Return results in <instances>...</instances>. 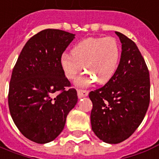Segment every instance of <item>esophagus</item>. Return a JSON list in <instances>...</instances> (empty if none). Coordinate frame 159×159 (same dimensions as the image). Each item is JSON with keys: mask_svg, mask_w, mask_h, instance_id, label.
I'll list each match as a JSON object with an SVG mask.
<instances>
[{"mask_svg": "<svg viewBox=\"0 0 159 159\" xmlns=\"http://www.w3.org/2000/svg\"><path fill=\"white\" fill-rule=\"evenodd\" d=\"M77 93H78V97L80 98H81L88 96V94H89V91L84 89H78L77 90Z\"/></svg>", "mask_w": 159, "mask_h": 159, "instance_id": "1", "label": "esophagus"}]
</instances>
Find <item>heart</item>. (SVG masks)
<instances>
[{
    "instance_id": "heart-1",
    "label": "heart",
    "mask_w": 159,
    "mask_h": 159,
    "mask_svg": "<svg viewBox=\"0 0 159 159\" xmlns=\"http://www.w3.org/2000/svg\"><path fill=\"white\" fill-rule=\"evenodd\" d=\"M120 48L115 38H89L74 47L71 55L63 54L61 64L67 78L74 80L84 66L87 73L77 79L78 86H87L96 80L104 84L114 75L120 62Z\"/></svg>"
}]
</instances>
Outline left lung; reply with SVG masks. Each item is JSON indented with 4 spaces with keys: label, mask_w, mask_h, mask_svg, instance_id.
Returning a JSON list of instances; mask_svg holds the SVG:
<instances>
[{
    "label": "left lung",
    "mask_w": 159,
    "mask_h": 159,
    "mask_svg": "<svg viewBox=\"0 0 159 159\" xmlns=\"http://www.w3.org/2000/svg\"><path fill=\"white\" fill-rule=\"evenodd\" d=\"M115 33L122 49L117 70L106 84L89 94L93 131L108 144L124 141L136 130L150 101L149 72L144 57L131 39Z\"/></svg>",
    "instance_id": "1"
}]
</instances>
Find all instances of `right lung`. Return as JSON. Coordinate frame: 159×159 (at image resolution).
Masks as SVG:
<instances>
[{"label": "right lung", "mask_w": 159, "mask_h": 159, "mask_svg": "<svg viewBox=\"0 0 159 159\" xmlns=\"http://www.w3.org/2000/svg\"><path fill=\"white\" fill-rule=\"evenodd\" d=\"M75 34L60 29L42 30L26 43L11 75L8 104L11 117L24 136L46 144L63 130L78 101L61 64ZM69 87V89H67Z\"/></svg>", "instance_id": "obj_1"}]
</instances>
